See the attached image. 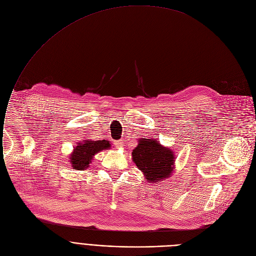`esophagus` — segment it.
<instances>
[{"label": "esophagus", "mask_w": 256, "mask_h": 256, "mask_svg": "<svg viewBox=\"0 0 256 256\" xmlns=\"http://www.w3.org/2000/svg\"><path fill=\"white\" fill-rule=\"evenodd\" d=\"M124 142H122V140H118V142H114V144H116V148H121V146H124V144H123Z\"/></svg>", "instance_id": "1"}]
</instances>
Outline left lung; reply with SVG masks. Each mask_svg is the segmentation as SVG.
<instances>
[{"label":"left lung","mask_w":256,"mask_h":256,"mask_svg":"<svg viewBox=\"0 0 256 256\" xmlns=\"http://www.w3.org/2000/svg\"><path fill=\"white\" fill-rule=\"evenodd\" d=\"M132 159L146 178L156 182L171 176L175 156L170 148L162 146L156 140H142L133 150Z\"/></svg>","instance_id":"1"}]
</instances>
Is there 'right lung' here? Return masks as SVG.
Listing matches in <instances>:
<instances>
[{
    "label": "right lung",
    "mask_w": 256,
    "mask_h": 256,
    "mask_svg": "<svg viewBox=\"0 0 256 256\" xmlns=\"http://www.w3.org/2000/svg\"><path fill=\"white\" fill-rule=\"evenodd\" d=\"M110 146V144L108 140H85L83 144H78L74 148V150L70 156V163L74 169H86L91 163V160L95 154L104 148H108Z\"/></svg>",
    "instance_id": "1"
}]
</instances>
